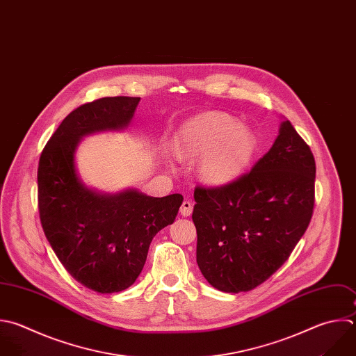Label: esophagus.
Masks as SVG:
<instances>
[{
    "instance_id": "esophagus-1",
    "label": "esophagus",
    "mask_w": 356,
    "mask_h": 356,
    "mask_svg": "<svg viewBox=\"0 0 356 356\" xmlns=\"http://www.w3.org/2000/svg\"><path fill=\"white\" fill-rule=\"evenodd\" d=\"M192 210H193V204H192V202H191V200H184V202H182V206H181V209H179L181 216L188 217V216H191V214H192Z\"/></svg>"
}]
</instances>
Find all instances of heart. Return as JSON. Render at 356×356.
<instances>
[{"instance_id":"obj_1","label":"heart","mask_w":356,"mask_h":356,"mask_svg":"<svg viewBox=\"0 0 356 356\" xmlns=\"http://www.w3.org/2000/svg\"><path fill=\"white\" fill-rule=\"evenodd\" d=\"M253 129L222 113H203L178 131L174 150L178 159H200V178L214 186L234 182L246 172L257 153Z\"/></svg>"}]
</instances>
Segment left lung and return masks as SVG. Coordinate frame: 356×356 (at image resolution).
<instances>
[{"instance_id": "obj_1", "label": "left lung", "mask_w": 356, "mask_h": 356, "mask_svg": "<svg viewBox=\"0 0 356 356\" xmlns=\"http://www.w3.org/2000/svg\"><path fill=\"white\" fill-rule=\"evenodd\" d=\"M316 164L288 120L249 174L195 189L196 261L222 292H246L275 273L305 234L314 204Z\"/></svg>"}]
</instances>
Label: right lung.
Returning <instances> with one entry per match:
<instances>
[{"mask_svg":"<svg viewBox=\"0 0 356 356\" xmlns=\"http://www.w3.org/2000/svg\"><path fill=\"white\" fill-rule=\"evenodd\" d=\"M140 97H103L74 110L47 142L39 161V211L50 246L82 285L100 293L131 286L154 235L174 222L182 195L152 197L135 188L117 193L88 186L76 168L85 136L125 131Z\"/></svg>","mask_w":356,"mask_h":356,"instance_id":"1","label":"right lung"}]
</instances>
